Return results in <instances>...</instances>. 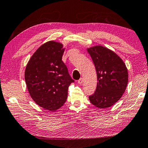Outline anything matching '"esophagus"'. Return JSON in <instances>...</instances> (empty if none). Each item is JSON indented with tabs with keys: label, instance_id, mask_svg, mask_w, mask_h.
Returning <instances> with one entry per match:
<instances>
[{
	"label": "esophagus",
	"instance_id": "obj_1",
	"mask_svg": "<svg viewBox=\"0 0 148 148\" xmlns=\"http://www.w3.org/2000/svg\"><path fill=\"white\" fill-rule=\"evenodd\" d=\"M83 83V78H80V79L78 80V83L82 84Z\"/></svg>",
	"mask_w": 148,
	"mask_h": 148
}]
</instances>
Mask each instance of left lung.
<instances>
[{
	"label": "left lung",
	"instance_id": "1",
	"mask_svg": "<svg viewBox=\"0 0 148 148\" xmlns=\"http://www.w3.org/2000/svg\"><path fill=\"white\" fill-rule=\"evenodd\" d=\"M97 76V88L89 95L92 105L99 108L112 106L120 99L128 82V70L123 61L114 52L103 46L87 49Z\"/></svg>",
	"mask_w": 148,
	"mask_h": 148
}]
</instances>
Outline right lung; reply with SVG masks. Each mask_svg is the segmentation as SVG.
Segmentation results:
<instances>
[{"label":"right lung","mask_w":148,"mask_h":148,"mask_svg":"<svg viewBox=\"0 0 148 148\" xmlns=\"http://www.w3.org/2000/svg\"><path fill=\"white\" fill-rule=\"evenodd\" d=\"M62 43L49 41L40 46L26 66L25 80L29 93L38 105L50 111L65 103L68 88L74 82L62 60Z\"/></svg>","instance_id":"right-lung-1"}]
</instances>
